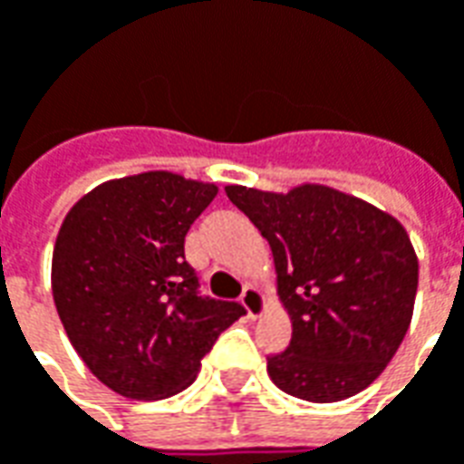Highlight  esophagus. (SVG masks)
I'll use <instances>...</instances> for the list:
<instances>
[{
    "mask_svg": "<svg viewBox=\"0 0 464 464\" xmlns=\"http://www.w3.org/2000/svg\"><path fill=\"white\" fill-rule=\"evenodd\" d=\"M241 303H243V308H246V313H248V318H251V321H258L263 313L268 311L266 295H263L258 288H253V285H248V288L243 291Z\"/></svg>",
    "mask_w": 464,
    "mask_h": 464,
    "instance_id": "obj_1",
    "label": "esophagus"
}]
</instances>
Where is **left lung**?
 Listing matches in <instances>:
<instances>
[{"mask_svg":"<svg viewBox=\"0 0 464 464\" xmlns=\"http://www.w3.org/2000/svg\"><path fill=\"white\" fill-rule=\"evenodd\" d=\"M268 241L291 345L268 358L293 398L338 402L388 368L412 321L418 256L402 223L323 183L288 193L226 186Z\"/></svg>","mask_w":464,"mask_h":464,"instance_id":"obj_1","label":"left lung"}]
</instances>
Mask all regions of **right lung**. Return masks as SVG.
<instances>
[{"instance_id":"right-lung-1","label":"right lung","mask_w":464,"mask_h":464,"mask_svg":"<svg viewBox=\"0 0 464 464\" xmlns=\"http://www.w3.org/2000/svg\"><path fill=\"white\" fill-rule=\"evenodd\" d=\"M216 183L143 171L99 183L69 208L52 256V295L69 343L123 398H171L191 385L243 305L198 295L183 256Z\"/></svg>"}]
</instances>
